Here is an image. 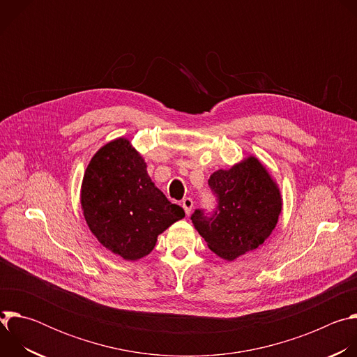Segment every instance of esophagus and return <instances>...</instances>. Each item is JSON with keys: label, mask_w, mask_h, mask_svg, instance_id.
<instances>
[{"label": "esophagus", "mask_w": 357, "mask_h": 357, "mask_svg": "<svg viewBox=\"0 0 357 357\" xmlns=\"http://www.w3.org/2000/svg\"><path fill=\"white\" fill-rule=\"evenodd\" d=\"M182 208H183L185 213L189 216L190 212H192V208H193V200H192L190 197H185V199L182 200Z\"/></svg>", "instance_id": "34e87169"}]
</instances>
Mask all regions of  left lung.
I'll return each mask as SVG.
<instances>
[{"mask_svg": "<svg viewBox=\"0 0 357 357\" xmlns=\"http://www.w3.org/2000/svg\"><path fill=\"white\" fill-rule=\"evenodd\" d=\"M209 186L218 196L213 216L197 209L190 219L220 259L233 261L270 237L282 211V197L259 158L250 155L230 169L213 172Z\"/></svg>", "mask_w": 357, "mask_h": 357, "instance_id": "left-lung-1", "label": "left lung"}]
</instances>
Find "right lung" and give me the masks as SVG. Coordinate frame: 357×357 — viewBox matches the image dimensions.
Instances as JSON below:
<instances>
[{"label":"right lung","mask_w":357,"mask_h":357,"mask_svg":"<svg viewBox=\"0 0 357 357\" xmlns=\"http://www.w3.org/2000/svg\"><path fill=\"white\" fill-rule=\"evenodd\" d=\"M80 203L94 237L127 261L148 256L158 236L185 218L183 209L151 181L144 158L123 137L101 146L90 160Z\"/></svg>","instance_id":"right-lung-1"}]
</instances>
